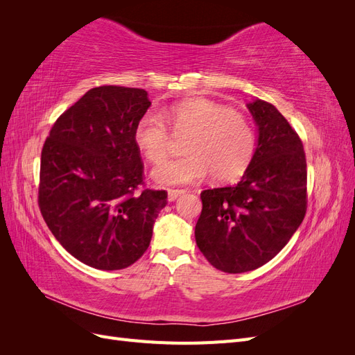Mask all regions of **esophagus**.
Instances as JSON below:
<instances>
[{"label": "esophagus", "instance_id": "34e87169", "mask_svg": "<svg viewBox=\"0 0 355 355\" xmlns=\"http://www.w3.org/2000/svg\"><path fill=\"white\" fill-rule=\"evenodd\" d=\"M185 191H182V189H168V192H167V197H168V201H175L179 196H182L184 194Z\"/></svg>", "mask_w": 355, "mask_h": 355}]
</instances>
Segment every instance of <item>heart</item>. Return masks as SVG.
Segmentation results:
<instances>
[{"mask_svg": "<svg viewBox=\"0 0 355 355\" xmlns=\"http://www.w3.org/2000/svg\"><path fill=\"white\" fill-rule=\"evenodd\" d=\"M188 137L184 158L170 159L153 171L161 185H188L213 175L218 182H232L249 168L256 153V133L243 112L209 99H189L161 114H146L135 128V144L153 164L164 161L175 146V137Z\"/></svg>", "mask_w": 355, "mask_h": 355, "instance_id": "b5f03b06", "label": "heart"}]
</instances>
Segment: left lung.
Masks as SVG:
<instances>
[{"label":"left lung","mask_w":355,"mask_h":355,"mask_svg":"<svg viewBox=\"0 0 355 355\" xmlns=\"http://www.w3.org/2000/svg\"><path fill=\"white\" fill-rule=\"evenodd\" d=\"M259 130L239 184L204 189L196 225L200 252L219 271L239 274L270 262L306 213V158L297 133L274 105H247Z\"/></svg>","instance_id":"8db88e82"}]
</instances>
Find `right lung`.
Instances as JSON below:
<instances>
[{"mask_svg":"<svg viewBox=\"0 0 355 355\" xmlns=\"http://www.w3.org/2000/svg\"><path fill=\"white\" fill-rule=\"evenodd\" d=\"M149 106L144 89L94 87L58 118L42 146V218L67 252L96 270L135 263L167 204V191L145 187L135 144Z\"/></svg>","mask_w":355,"mask_h":355,"instance_id":"1","label":"right lung"}]
</instances>
